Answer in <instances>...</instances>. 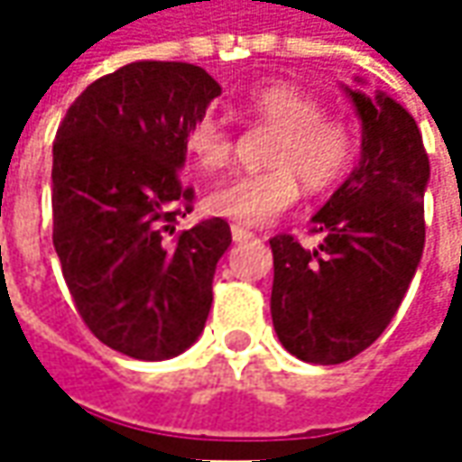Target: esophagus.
Masks as SVG:
<instances>
[{
	"instance_id": "obj_1",
	"label": "esophagus",
	"mask_w": 462,
	"mask_h": 462,
	"mask_svg": "<svg viewBox=\"0 0 462 462\" xmlns=\"http://www.w3.org/2000/svg\"><path fill=\"white\" fill-rule=\"evenodd\" d=\"M231 236H234V241L236 244H241V241H249V239H254V234L249 231V228H244V226H231Z\"/></svg>"
}]
</instances>
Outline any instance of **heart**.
<instances>
[{
    "label": "heart",
    "instance_id": "obj_1",
    "mask_svg": "<svg viewBox=\"0 0 462 462\" xmlns=\"http://www.w3.org/2000/svg\"><path fill=\"white\" fill-rule=\"evenodd\" d=\"M244 113L275 128L262 171H244L208 195V210L239 226H264L293 208L300 182L327 192L346 177L357 156V134L342 116L324 113V102L295 84H264L244 99ZM185 153L205 171L223 169L234 153V134L218 117L192 120L182 134Z\"/></svg>",
    "mask_w": 462,
    "mask_h": 462
}]
</instances>
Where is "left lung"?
<instances>
[{
    "instance_id": "obj_1",
    "label": "left lung",
    "mask_w": 462,
    "mask_h": 462,
    "mask_svg": "<svg viewBox=\"0 0 462 462\" xmlns=\"http://www.w3.org/2000/svg\"><path fill=\"white\" fill-rule=\"evenodd\" d=\"M349 97L363 120V159L313 216L316 249L291 234L270 239L273 324L298 360L339 365L381 337L396 316L424 249L430 159L417 120L396 99Z\"/></svg>"
}]
</instances>
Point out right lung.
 <instances>
[{
    "instance_id": "1",
    "label": "right lung",
    "mask_w": 462,
    "mask_h": 462,
    "mask_svg": "<svg viewBox=\"0 0 462 462\" xmlns=\"http://www.w3.org/2000/svg\"><path fill=\"white\" fill-rule=\"evenodd\" d=\"M221 95L205 69L134 61L92 81L53 141V246L81 321L135 360L192 345L231 244L223 218L174 231L192 210L182 134Z\"/></svg>"
}]
</instances>
